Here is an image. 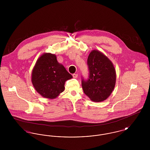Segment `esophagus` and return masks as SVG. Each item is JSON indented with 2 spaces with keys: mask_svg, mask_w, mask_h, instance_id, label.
<instances>
[{
  "mask_svg": "<svg viewBox=\"0 0 150 150\" xmlns=\"http://www.w3.org/2000/svg\"><path fill=\"white\" fill-rule=\"evenodd\" d=\"M72 76L74 78H78V75L76 74H72Z\"/></svg>",
  "mask_w": 150,
  "mask_h": 150,
  "instance_id": "obj_1",
  "label": "esophagus"
}]
</instances>
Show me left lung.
Segmentation results:
<instances>
[{"mask_svg":"<svg viewBox=\"0 0 150 150\" xmlns=\"http://www.w3.org/2000/svg\"><path fill=\"white\" fill-rule=\"evenodd\" d=\"M87 64L89 78L82 79L81 85L86 95L93 102L106 100L114 91L116 83V71L108 57L98 50L91 52Z\"/></svg>","mask_w":150,"mask_h":150,"instance_id":"left-lung-1","label":"left lung"}]
</instances>
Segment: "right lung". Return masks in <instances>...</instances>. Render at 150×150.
<instances>
[{"instance_id": "1", "label": "right lung", "mask_w": 150, "mask_h": 150, "mask_svg": "<svg viewBox=\"0 0 150 150\" xmlns=\"http://www.w3.org/2000/svg\"><path fill=\"white\" fill-rule=\"evenodd\" d=\"M72 78L55 54L44 53L39 57L33 69L31 81L36 92L50 99L57 98L64 90L65 81Z\"/></svg>"}]
</instances>
